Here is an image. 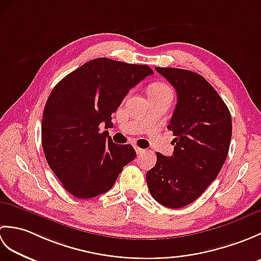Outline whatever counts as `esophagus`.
<instances>
[{"instance_id":"1","label":"esophagus","mask_w":261,"mask_h":261,"mask_svg":"<svg viewBox=\"0 0 261 261\" xmlns=\"http://www.w3.org/2000/svg\"><path fill=\"white\" fill-rule=\"evenodd\" d=\"M135 150H136V152H137L138 154H141V153L145 152V150H143V149H141V148H139V147H137V146H135Z\"/></svg>"}]
</instances>
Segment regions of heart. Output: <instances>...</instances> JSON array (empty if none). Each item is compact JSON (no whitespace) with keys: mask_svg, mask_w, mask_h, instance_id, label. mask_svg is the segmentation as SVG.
<instances>
[{"mask_svg":"<svg viewBox=\"0 0 261 261\" xmlns=\"http://www.w3.org/2000/svg\"><path fill=\"white\" fill-rule=\"evenodd\" d=\"M165 92H171L169 86L163 84V83H158V84H154L151 86L150 91H149V95H150V94H158V93H165Z\"/></svg>","mask_w":261,"mask_h":261,"instance_id":"b5f03b06","label":"heart"}]
</instances>
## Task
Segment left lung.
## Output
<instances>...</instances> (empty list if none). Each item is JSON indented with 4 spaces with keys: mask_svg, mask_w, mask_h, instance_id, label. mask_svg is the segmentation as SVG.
<instances>
[{
    "mask_svg": "<svg viewBox=\"0 0 261 261\" xmlns=\"http://www.w3.org/2000/svg\"><path fill=\"white\" fill-rule=\"evenodd\" d=\"M177 93L168 129L174 152H157L146 175L151 196L169 208H179L202 195L219 175L229 152L232 120L223 99L210 83L191 70L156 67Z\"/></svg>",
    "mask_w": 261,
    "mask_h": 261,
    "instance_id": "1",
    "label": "left lung"
}]
</instances>
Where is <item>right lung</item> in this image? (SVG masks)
<instances>
[{"label": "right lung", "mask_w": 261, "mask_h": 261, "mask_svg": "<svg viewBox=\"0 0 261 261\" xmlns=\"http://www.w3.org/2000/svg\"><path fill=\"white\" fill-rule=\"evenodd\" d=\"M153 70L147 65L93 59L54 87L41 122V142L49 167L64 188L92 198L112 188L136 158L131 145H116L99 124L114 113L132 87Z\"/></svg>", "instance_id": "1"}]
</instances>
